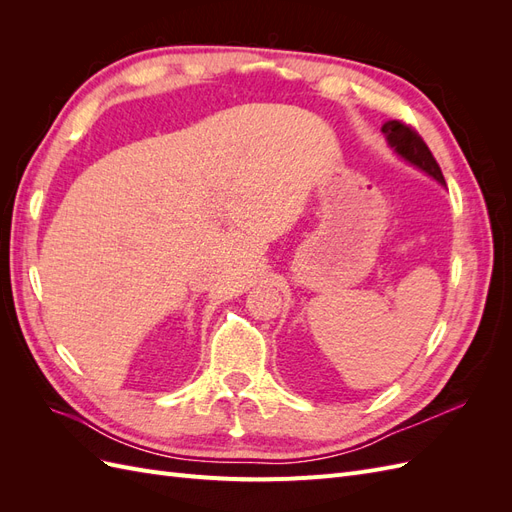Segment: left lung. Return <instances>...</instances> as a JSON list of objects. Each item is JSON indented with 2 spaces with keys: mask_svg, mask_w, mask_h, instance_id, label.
<instances>
[{
  "mask_svg": "<svg viewBox=\"0 0 512 512\" xmlns=\"http://www.w3.org/2000/svg\"><path fill=\"white\" fill-rule=\"evenodd\" d=\"M382 132L386 136V141H389V145L395 149L397 156H401L412 166L421 168L423 173H427L429 177H433L444 185V175H442V170H440L436 158H433V153L425 145L421 134H418L412 126L393 119V121L384 123Z\"/></svg>",
  "mask_w": 512,
  "mask_h": 512,
  "instance_id": "1",
  "label": "left lung"
}]
</instances>
